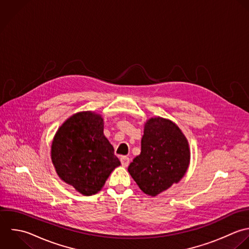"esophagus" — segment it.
<instances>
[{
    "instance_id": "1",
    "label": "esophagus",
    "mask_w": 249,
    "mask_h": 249,
    "mask_svg": "<svg viewBox=\"0 0 249 249\" xmlns=\"http://www.w3.org/2000/svg\"><path fill=\"white\" fill-rule=\"evenodd\" d=\"M120 161H121V164H122L123 167H127L130 163V159L127 156H121Z\"/></svg>"
}]
</instances>
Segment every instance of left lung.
<instances>
[{
  "label": "left lung",
  "instance_id": "obj_1",
  "mask_svg": "<svg viewBox=\"0 0 249 249\" xmlns=\"http://www.w3.org/2000/svg\"><path fill=\"white\" fill-rule=\"evenodd\" d=\"M189 164L186 137L175 122L158 116L146 120L141 154L134 158L128 172L143 193L155 197L178 183Z\"/></svg>",
  "mask_w": 249,
  "mask_h": 249
}]
</instances>
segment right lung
<instances>
[{
	"instance_id": "obj_1",
	"label": "right lung",
	"mask_w": 249,
	"mask_h": 249,
	"mask_svg": "<svg viewBox=\"0 0 249 249\" xmlns=\"http://www.w3.org/2000/svg\"><path fill=\"white\" fill-rule=\"evenodd\" d=\"M50 152L58 177L84 196L101 191L111 172L120 166L104 135V119L93 111L70 116L57 130Z\"/></svg>"
}]
</instances>
